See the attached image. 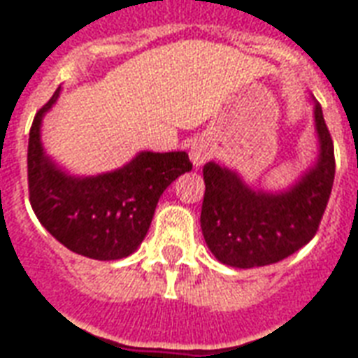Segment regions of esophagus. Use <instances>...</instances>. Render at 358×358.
I'll return each instance as SVG.
<instances>
[{
    "label": "esophagus",
    "mask_w": 358,
    "mask_h": 358,
    "mask_svg": "<svg viewBox=\"0 0 358 358\" xmlns=\"http://www.w3.org/2000/svg\"><path fill=\"white\" fill-rule=\"evenodd\" d=\"M211 145L210 141L206 139H196L192 145H190V160H192V164L194 166H202V164H206V162L210 160L211 158Z\"/></svg>",
    "instance_id": "esophagus-1"
}]
</instances>
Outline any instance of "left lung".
I'll list each match as a JSON object with an SVG mask.
<instances>
[{
    "label": "left lung",
    "instance_id": "8db88e82",
    "mask_svg": "<svg viewBox=\"0 0 358 358\" xmlns=\"http://www.w3.org/2000/svg\"><path fill=\"white\" fill-rule=\"evenodd\" d=\"M315 125L320 145L317 164L284 192L252 190L238 173L215 162L206 164L200 225L219 262L236 268L271 265L317 234L336 173L334 143L318 103Z\"/></svg>",
    "mask_w": 358,
    "mask_h": 358
}]
</instances>
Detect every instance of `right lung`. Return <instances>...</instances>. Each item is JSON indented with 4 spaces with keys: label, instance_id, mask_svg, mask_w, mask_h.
I'll list each match as a JSON object with an SVG mask.
<instances>
[{
    "label": "right lung",
    "instance_id": "1",
    "mask_svg": "<svg viewBox=\"0 0 358 358\" xmlns=\"http://www.w3.org/2000/svg\"><path fill=\"white\" fill-rule=\"evenodd\" d=\"M61 87L41 106L28 139V192L34 213L74 254L99 262L133 254L147 236L162 192L192 169L187 152H139L127 166L95 177H72L43 152L41 118Z\"/></svg>",
    "mask_w": 358,
    "mask_h": 358
}]
</instances>
